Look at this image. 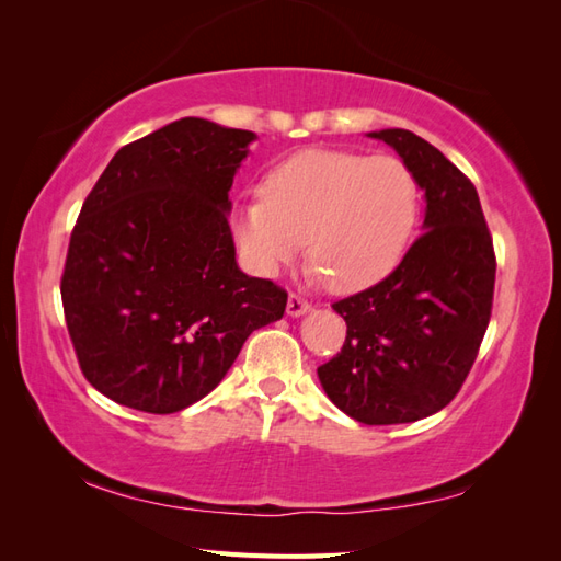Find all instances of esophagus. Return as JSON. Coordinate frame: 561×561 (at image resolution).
I'll list each match as a JSON object with an SVG mask.
<instances>
[{"instance_id": "1", "label": "esophagus", "mask_w": 561, "mask_h": 561, "mask_svg": "<svg viewBox=\"0 0 561 561\" xmlns=\"http://www.w3.org/2000/svg\"><path fill=\"white\" fill-rule=\"evenodd\" d=\"M311 311V304H308L306 299H301L299 294H289V301H287V313L291 318H299L304 313Z\"/></svg>"}]
</instances>
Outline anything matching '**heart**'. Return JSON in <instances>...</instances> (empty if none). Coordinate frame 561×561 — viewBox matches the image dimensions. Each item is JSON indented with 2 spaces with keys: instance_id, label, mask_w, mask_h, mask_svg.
Wrapping results in <instances>:
<instances>
[{
  "instance_id": "heart-1",
  "label": "heart",
  "mask_w": 561,
  "mask_h": 561,
  "mask_svg": "<svg viewBox=\"0 0 561 561\" xmlns=\"http://www.w3.org/2000/svg\"><path fill=\"white\" fill-rule=\"evenodd\" d=\"M420 219V183L398 157L308 149L267 175L265 195L236 202L231 226L248 265L272 274L306 248L332 287H374L400 265Z\"/></svg>"
}]
</instances>
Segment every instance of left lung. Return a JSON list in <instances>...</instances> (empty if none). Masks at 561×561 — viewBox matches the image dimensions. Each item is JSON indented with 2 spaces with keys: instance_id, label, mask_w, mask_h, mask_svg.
Listing matches in <instances>:
<instances>
[{
  "instance_id": "8db88e82",
  "label": "left lung",
  "mask_w": 561,
  "mask_h": 561,
  "mask_svg": "<svg viewBox=\"0 0 561 561\" xmlns=\"http://www.w3.org/2000/svg\"><path fill=\"white\" fill-rule=\"evenodd\" d=\"M424 190L422 236L376 287L332 304L347 323L320 386L362 424H408L444 410L468 378L490 325L496 257L478 190L410 129L368 133Z\"/></svg>"
}]
</instances>
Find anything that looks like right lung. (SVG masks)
<instances>
[{"instance_id":"right-lung-1","label":"right lung","mask_w":561,"mask_h":561,"mask_svg":"<svg viewBox=\"0 0 561 561\" xmlns=\"http://www.w3.org/2000/svg\"><path fill=\"white\" fill-rule=\"evenodd\" d=\"M255 139L181 117L117 151L83 202L59 291L81 371L113 402L190 408L284 316L287 291L238 267L229 226Z\"/></svg>"}]
</instances>
